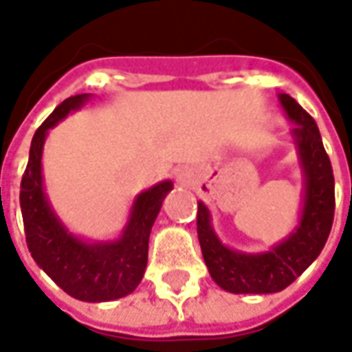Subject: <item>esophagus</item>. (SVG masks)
Wrapping results in <instances>:
<instances>
[{
	"label": "esophagus",
	"mask_w": 352,
	"mask_h": 352,
	"mask_svg": "<svg viewBox=\"0 0 352 352\" xmlns=\"http://www.w3.org/2000/svg\"><path fill=\"white\" fill-rule=\"evenodd\" d=\"M190 178H192V174H190L188 170H182V172L178 174V182L184 184V186H186V184H190Z\"/></svg>",
	"instance_id": "esophagus-1"
}]
</instances>
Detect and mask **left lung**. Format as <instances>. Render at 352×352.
I'll use <instances>...</instances> for the list:
<instances>
[{
    "instance_id": "1",
    "label": "left lung",
    "mask_w": 352,
    "mask_h": 352,
    "mask_svg": "<svg viewBox=\"0 0 352 352\" xmlns=\"http://www.w3.org/2000/svg\"><path fill=\"white\" fill-rule=\"evenodd\" d=\"M278 100L288 119L296 123L292 135L304 170V208L298 227L266 252H239L217 239L210 210L197 201V239L204 261L215 284L233 294H274L288 288L318 258L331 233L335 178L318 125L288 94H280Z\"/></svg>"
}]
</instances>
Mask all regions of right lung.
<instances>
[{
	"instance_id": "add662e5",
	"label": "right lung",
	"mask_w": 352,
	"mask_h": 352,
	"mask_svg": "<svg viewBox=\"0 0 352 352\" xmlns=\"http://www.w3.org/2000/svg\"><path fill=\"white\" fill-rule=\"evenodd\" d=\"M88 98L89 94H80L64 100L36 129L21 180V213L31 256L62 290L82 302H111L141 284L151 229L172 182H158L135 197L127 225L117 241L88 243L68 233L48 204L41 158L48 129L80 109Z\"/></svg>"
}]
</instances>
